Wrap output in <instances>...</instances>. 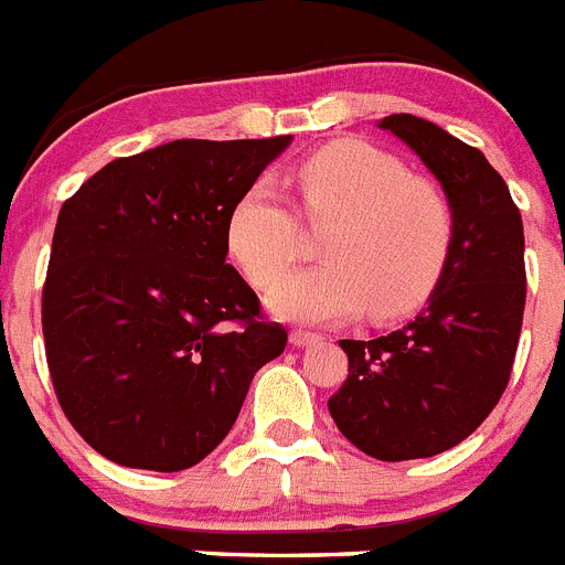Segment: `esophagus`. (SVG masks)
<instances>
[{
	"label": "esophagus",
	"instance_id": "esophagus-1",
	"mask_svg": "<svg viewBox=\"0 0 565 565\" xmlns=\"http://www.w3.org/2000/svg\"><path fill=\"white\" fill-rule=\"evenodd\" d=\"M319 333H311V331H291V337H288V342L294 344V348H311V344L319 342Z\"/></svg>",
	"mask_w": 565,
	"mask_h": 565
}]
</instances>
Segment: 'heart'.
<instances>
[{"label": "heart", "instance_id": "b5f03b06", "mask_svg": "<svg viewBox=\"0 0 565 565\" xmlns=\"http://www.w3.org/2000/svg\"><path fill=\"white\" fill-rule=\"evenodd\" d=\"M311 226H328L326 266L282 279L268 294L271 313L294 322H339L411 313L430 297L452 248L450 203L367 141H333L294 169ZM226 243L254 286H274L302 252V226L271 181H257L228 212Z\"/></svg>", "mask_w": 565, "mask_h": 565}]
</instances>
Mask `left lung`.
<instances>
[{"instance_id": "1", "label": "left lung", "mask_w": 565, "mask_h": 565, "mask_svg": "<svg viewBox=\"0 0 565 565\" xmlns=\"http://www.w3.org/2000/svg\"><path fill=\"white\" fill-rule=\"evenodd\" d=\"M379 129L441 183L456 232L441 279L407 326L339 342L348 379L328 411L362 452L411 461L461 444L507 391L526 306L523 223L481 149L407 113L387 115Z\"/></svg>"}]
</instances>
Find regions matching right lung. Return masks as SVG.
I'll return each mask as SVG.
<instances>
[{
	"label": "right lung",
	"mask_w": 565,
	"mask_h": 565,
	"mask_svg": "<svg viewBox=\"0 0 565 565\" xmlns=\"http://www.w3.org/2000/svg\"><path fill=\"white\" fill-rule=\"evenodd\" d=\"M291 143L169 141L118 158L62 206L42 294L64 416L109 461L181 472L228 436L288 333L226 263L237 198Z\"/></svg>",
	"instance_id": "add662e5"
}]
</instances>
